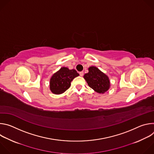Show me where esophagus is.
Segmentation results:
<instances>
[{"label":"esophagus","instance_id":"esophagus-1","mask_svg":"<svg viewBox=\"0 0 154 154\" xmlns=\"http://www.w3.org/2000/svg\"><path fill=\"white\" fill-rule=\"evenodd\" d=\"M79 74L80 76H83V71H80L79 72Z\"/></svg>","mask_w":154,"mask_h":154}]
</instances>
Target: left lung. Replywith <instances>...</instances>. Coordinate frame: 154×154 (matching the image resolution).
<instances>
[{
	"mask_svg": "<svg viewBox=\"0 0 154 154\" xmlns=\"http://www.w3.org/2000/svg\"><path fill=\"white\" fill-rule=\"evenodd\" d=\"M89 72L84 75L88 85L95 91L104 93L109 88V81L107 75L95 66L88 68Z\"/></svg>",
	"mask_w": 154,
	"mask_h": 154,
	"instance_id": "obj_1",
	"label": "left lung"
}]
</instances>
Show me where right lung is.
<instances>
[{
  "label": "right lung",
  "mask_w": 154,
  "mask_h": 154,
  "mask_svg": "<svg viewBox=\"0 0 154 154\" xmlns=\"http://www.w3.org/2000/svg\"><path fill=\"white\" fill-rule=\"evenodd\" d=\"M79 75L75 69L69 70L68 68L63 67L51 77L50 90L54 94H61L69 88L71 82Z\"/></svg>",
  "instance_id": "obj_1"
}]
</instances>
